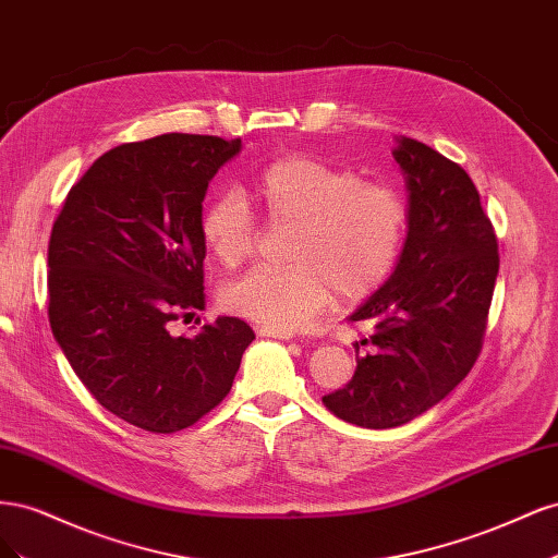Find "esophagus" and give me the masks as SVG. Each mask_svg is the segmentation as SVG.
I'll return each instance as SVG.
<instances>
[{
    "label": "esophagus",
    "mask_w": 558,
    "mask_h": 558,
    "mask_svg": "<svg viewBox=\"0 0 558 558\" xmlns=\"http://www.w3.org/2000/svg\"><path fill=\"white\" fill-rule=\"evenodd\" d=\"M260 337H275V340H293V332H283V330H272V328H258Z\"/></svg>",
    "instance_id": "34e87169"
}]
</instances>
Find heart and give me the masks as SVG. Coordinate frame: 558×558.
Here are the masks:
<instances>
[{
    "instance_id": "heart-1",
    "label": "heart",
    "mask_w": 558,
    "mask_h": 558,
    "mask_svg": "<svg viewBox=\"0 0 558 558\" xmlns=\"http://www.w3.org/2000/svg\"><path fill=\"white\" fill-rule=\"evenodd\" d=\"M253 195L269 226L293 232L286 244L289 267L253 269L223 291L228 312L272 330L307 328L335 293L356 302L391 277L408 234V205L386 183L361 181L310 156L265 165ZM202 238L226 267L244 263L258 226L244 195L226 191L202 214Z\"/></svg>"
}]
</instances>
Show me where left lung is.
I'll return each instance as SVG.
<instances>
[{"label":"left lung","mask_w":558,"mask_h":558,"mask_svg":"<svg viewBox=\"0 0 558 558\" xmlns=\"http://www.w3.org/2000/svg\"><path fill=\"white\" fill-rule=\"evenodd\" d=\"M396 142L408 234L391 277L349 316L373 326L353 344L356 373L324 396L332 414L363 428L408 424L465 379L498 277L496 234L463 167L416 140Z\"/></svg>","instance_id":"obj_1"}]
</instances>
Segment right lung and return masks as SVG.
Returning a JSON list of instances; mask_svg holds the SVG:
<instances>
[{
	"instance_id": "add662e5",
	"label": "right lung",
	"mask_w": 558,
	"mask_h": 558,
	"mask_svg": "<svg viewBox=\"0 0 558 558\" xmlns=\"http://www.w3.org/2000/svg\"><path fill=\"white\" fill-rule=\"evenodd\" d=\"M240 150L242 140L177 132L116 146L72 185L50 232V330L95 400L137 428L193 426L256 340L234 316L170 332L205 310L202 202Z\"/></svg>"
}]
</instances>
